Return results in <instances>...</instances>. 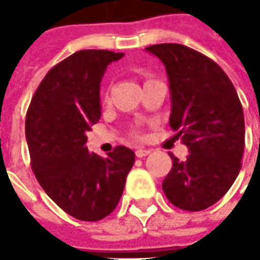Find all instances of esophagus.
<instances>
[{
	"instance_id": "1",
	"label": "esophagus",
	"mask_w": 260,
	"mask_h": 260,
	"mask_svg": "<svg viewBox=\"0 0 260 260\" xmlns=\"http://www.w3.org/2000/svg\"><path fill=\"white\" fill-rule=\"evenodd\" d=\"M150 150L149 149H136V157H145V156H147V154H150Z\"/></svg>"
}]
</instances>
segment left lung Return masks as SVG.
<instances>
[{"instance_id": "8db88e82", "label": "left lung", "mask_w": 260, "mask_h": 260, "mask_svg": "<svg viewBox=\"0 0 260 260\" xmlns=\"http://www.w3.org/2000/svg\"><path fill=\"white\" fill-rule=\"evenodd\" d=\"M166 67L171 94L170 126L188 147L163 191L174 206L199 212L220 201L241 170L245 145L244 111L235 87L214 61L192 48L164 43L146 47Z\"/></svg>"}]
</instances>
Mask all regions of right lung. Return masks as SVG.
<instances>
[{"label": "right lung", "mask_w": 260, "mask_h": 260, "mask_svg": "<svg viewBox=\"0 0 260 260\" xmlns=\"http://www.w3.org/2000/svg\"><path fill=\"white\" fill-rule=\"evenodd\" d=\"M122 53L82 50L48 71L26 114V141L39 184L64 212L97 221L113 212L124 192L135 153L117 146L107 157L85 146L102 117L100 83Z\"/></svg>", "instance_id": "1"}]
</instances>
